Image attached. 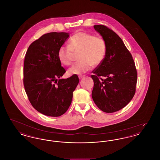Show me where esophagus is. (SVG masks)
<instances>
[{
	"label": "esophagus",
	"mask_w": 160,
	"mask_h": 160,
	"mask_svg": "<svg viewBox=\"0 0 160 160\" xmlns=\"http://www.w3.org/2000/svg\"><path fill=\"white\" fill-rule=\"evenodd\" d=\"M84 76H85L84 75H79V76H78V78H79L80 79H81V78H83L84 77Z\"/></svg>",
	"instance_id": "1"
}]
</instances>
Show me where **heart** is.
<instances>
[{
  "label": "heart",
  "mask_w": 160,
  "mask_h": 160,
  "mask_svg": "<svg viewBox=\"0 0 160 160\" xmlns=\"http://www.w3.org/2000/svg\"><path fill=\"white\" fill-rule=\"evenodd\" d=\"M107 46L104 39L93 34L78 32L69 39V46H62L59 48L58 56L59 61L67 66L72 64L75 53L78 54L80 61L68 69L70 74H80L97 67L104 60Z\"/></svg>",
  "instance_id": "heart-1"
}]
</instances>
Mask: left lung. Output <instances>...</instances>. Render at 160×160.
Masks as SVG:
<instances>
[{"mask_svg":"<svg viewBox=\"0 0 160 160\" xmlns=\"http://www.w3.org/2000/svg\"><path fill=\"white\" fill-rule=\"evenodd\" d=\"M93 27L106 41L107 50L102 63L92 71V97L100 110L113 113L126 106L134 96L137 69L131 54L118 35L104 25Z\"/></svg>","mask_w":160,"mask_h":160,"instance_id":"obj_1","label":"left lung"}]
</instances>
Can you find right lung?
<instances>
[{
	"instance_id": "obj_1",
	"label": "right lung",
	"mask_w": 160,
	"mask_h": 160,
	"mask_svg": "<svg viewBox=\"0 0 160 160\" xmlns=\"http://www.w3.org/2000/svg\"><path fill=\"white\" fill-rule=\"evenodd\" d=\"M68 37L66 32L44 34L31 44L26 53L24 89L32 106L46 116L58 117L68 110L79 82L76 74L60 78L66 70L61 66L58 52Z\"/></svg>"
}]
</instances>
